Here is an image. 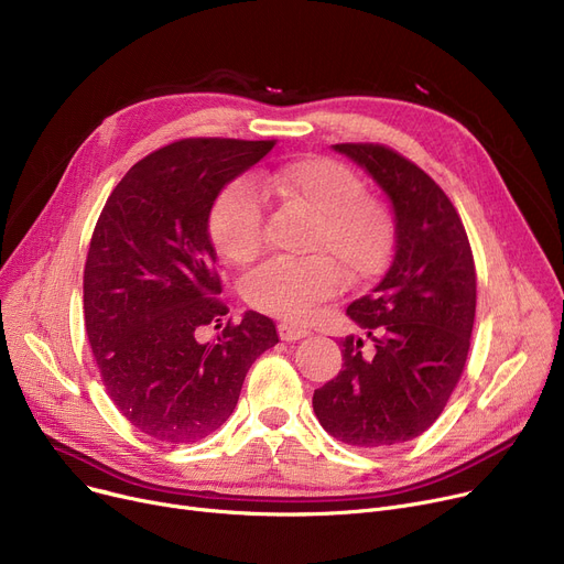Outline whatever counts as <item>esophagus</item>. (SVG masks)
<instances>
[{
  "label": "esophagus",
  "instance_id": "obj_1",
  "mask_svg": "<svg viewBox=\"0 0 564 564\" xmlns=\"http://www.w3.org/2000/svg\"><path fill=\"white\" fill-rule=\"evenodd\" d=\"M308 334H311V332H308L306 327H300V324H292V322H281V324H279V336H281V340H285V343L306 338Z\"/></svg>",
  "mask_w": 564,
  "mask_h": 564
}]
</instances>
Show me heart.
<instances>
[{"label":"heart","mask_w":564,"mask_h":564,"mask_svg":"<svg viewBox=\"0 0 564 564\" xmlns=\"http://www.w3.org/2000/svg\"><path fill=\"white\" fill-rule=\"evenodd\" d=\"M264 196L308 213L302 258H270L242 281L249 306L283 319H304L343 283L377 276L395 249V215L381 198L364 192L347 164L311 155L253 175ZM217 253L247 264L262 249V200L247 177L226 185L210 219Z\"/></svg>","instance_id":"heart-1"}]
</instances>
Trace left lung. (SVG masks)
I'll return each mask as SVG.
<instances>
[{"instance_id":"1","label":"left lung","mask_w":564,"mask_h":564,"mask_svg":"<svg viewBox=\"0 0 564 564\" xmlns=\"http://www.w3.org/2000/svg\"><path fill=\"white\" fill-rule=\"evenodd\" d=\"M389 194L395 256L389 272L347 315L366 329L347 336L343 370L313 393L319 425L354 448L421 436L464 372L476 319V262L455 205L432 177L381 143H336Z\"/></svg>"}]
</instances>
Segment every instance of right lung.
<instances>
[{
	"label": "right lung",
	"mask_w": 564,
	"mask_h": 564,
	"mask_svg": "<svg viewBox=\"0 0 564 564\" xmlns=\"http://www.w3.org/2000/svg\"><path fill=\"white\" fill-rule=\"evenodd\" d=\"M276 141L181 139L137 162L109 194L84 264V324L100 379L143 434L194 443L226 423L251 364L279 343L256 311L215 343L228 313L207 232L219 192Z\"/></svg>",
	"instance_id": "right-lung-1"
}]
</instances>
